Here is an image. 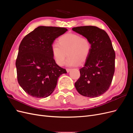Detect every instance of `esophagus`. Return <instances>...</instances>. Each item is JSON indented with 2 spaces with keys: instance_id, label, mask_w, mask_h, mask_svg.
I'll return each mask as SVG.
<instances>
[{
  "instance_id": "obj_1",
  "label": "esophagus",
  "mask_w": 133,
  "mask_h": 133,
  "mask_svg": "<svg viewBox=\"0 0 133 133\" xmlns=\"http://www.w3.org/2000/svg\"><path fill=\"white\" fill-rule=\"evenodd\" d=\"M66 70V71L68 72V73H69V72L71 70V69H69V68H67Z\"/></svg>"
}]
</instances>
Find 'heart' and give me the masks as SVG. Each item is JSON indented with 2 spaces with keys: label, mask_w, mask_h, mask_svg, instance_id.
I'll return each mask as SVG.
<instances>
[{
  "label": "heart",
  "mask_w": 133,
  "mask_h": 133,
  "mask_svg": "<svg viewBox=\"0 0 133 133\" xmlns=\"http://www.w3.org/2000/svg\"><path fill=\"white\" fill-rule=\"evenodd\" d=\"M58 43L51 47L54 59L58 65H63L68 55V66H77L87 61L91 51L89 39L75 33H66L61 36Z\"/></svg>",
  "instance_id": "b5f03b06"
}]
</instances>
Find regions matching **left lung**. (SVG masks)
<instances>
[{
    "instance_id": "left-lung-1",
    "label": "left lung",
    "mask_w": 133,
    "mask_h": 133,
    "mask_svg": "<svg viewBox=\"0 0 133 133\" xmlns=\"http://www.w3.org/2000/svg\"><path fill=\"white\" fill-rule=\"evenodd\" d=\"M72 30L91 44L90 54L80 69L75 88L84 96L98 97L109 89L115 71V53L110 39L105 31L95 26L74 27Z\"/></svg>"
}]
</instances>
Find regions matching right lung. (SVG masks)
Listing matches in <instances>:
<instances>
[{"mask_svg":"<svg viewBox=\"0 0 133 133\" xmlns=\"http://www.w3.org/2000/svg\"><path fill=\"white\" fill-rule=\"evenodd\" d=\"M68 30L64 28L40 26L23 39L16 60L18 82L33 97L44 98L55 90L65 69L55 63L51 47L54 40Z\"/></svg>","mask_w":133,"mask_h":133,"instance_id":"add662e5","label":"right lung"}]
</instances>
